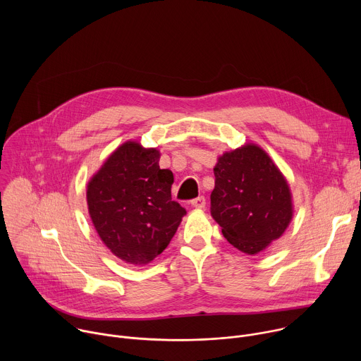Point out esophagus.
Returning a JSON list of instances; mask_svg holds the SVG:
<instances>
[{
  "instance_id": "obj_1",
  "label": "esophagus",
  "mask_w": 361,
  "mask_h": 361,
  "mask_svg": "<svg viewBox=\"0 0 361 361\" xmlns=\"http://www.w3.org/2000/svg\"><path fill=\"white\" fill-rule=\"evenodd\" d=\"M191 205L195 209H204L205 207V197L204 195H200L194 200H191Z\"/></svg>"
}]
</instances>
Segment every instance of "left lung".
I'll use <instances>...</instances> for the list:
<instances>
[{
	"instance_id": "left-lung-1",
	"label": "left lung",
	"mask_w": 361,
	"mask_h": 361,
	"mask_svg": "<svg viewBox=\"0 0 361 361\" xmlns=\"http://www.w3.org/2000/svg\"><path fill=\"white\" fill-rule=\"evenodd\" d=\"M214 176L210 210L230 244L257 254L283 235L293 217L291 194L266 151L247 144L226 152Z\"/></svg>"
}]
</instances>
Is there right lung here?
I'll use <instances>...</instances> for the list:
<instances>
[{
  "label": "right lung",
  "instance_id": "add662e5",
  "mask_svg": "<svg viewBox=\"0 0 361 361\" xmlns=\"http://www.w3.org/2000/svg\"><path fill=\"white\" fill-rule=\"evenodd\" d=\"M159 161V149L128 141L88 183V212L99 238L130 264L142 266L161 254L187 213L171 200L174 177Z\"/></svg>",
  "mask_w": 361,
  "mask_h": 361
}]
</instances>
